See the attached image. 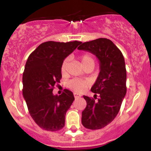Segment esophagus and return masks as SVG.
<instances>
[{
	"label": "esophagus",
	"instance_id": "34e87169",
	"mask_svg": "<svg viewBox=\"0 0 151 151\" xmlns=\"http://www.w3.org/2000/svg\"><path fill=\"white\" fill-rule=\"evenodd\" d=\"M81 96V95L79 94V93H74V98H75V99L79 98Z\"/></svg>",
	"mask_w": 151,
	"mask_h": 151
}]
</instances>
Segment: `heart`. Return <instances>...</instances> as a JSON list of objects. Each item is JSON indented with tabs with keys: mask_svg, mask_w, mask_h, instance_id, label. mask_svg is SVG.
Masks as SVG:
<instances>
[{
	"mask_svg": "<svg viewBox=\"0 0 151 151\" xmlns=\"http://www.w3.org/2000/svg\"><path fill=\"white\" fill-rule=\"evenodd\" d=\"M80 59L83 66L86 65L87 63H89V62H92V63L94 64V60H93L92 56H91L89 54H84V55H83L81 57ZM68 64L69 58H65L61 65V72L62 74H65L67 72ZM87 81L79 79H73L69 81L68 83V87L74 91H77V92H81V91H83L87 87Z\"/></svg>",
	"mask_w": 151,
	"mask_h": 151,
	"instance_id": "b5f03b06",
	"label": "heart"
}]
</instances>
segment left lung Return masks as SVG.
I'll list each match as a JSON object with an SVG mask.
<instances>
[{"instance_id":"1","label":"left lung","mask_w":151,"mask_h":151,"mask_svg":"<svg viewBox=\"0 0 151 151\" xmlns=\"http://www.w3.org/2000/svg\"><path fill=\"white\" fill-rule=\"evenodd\" d=\"M81 44L77 49L93 54L100 63V72L91 89L94 99L84 96L86 106L82 111L81 124L88 129H100L115 119L126 96L125 61L121 50L106 38ZM97 94L100 98L95 101Z\"/></svg>"}]
</instances>
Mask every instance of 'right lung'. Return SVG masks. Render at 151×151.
Segmentation results:
<instances>
[{"instance_id": "right-lung-1", "label": "right lung", "mask_w": 151, "mask_h": 151, "mask_svg": "<svg viewBox=\"0 0 151 151\" xmlns=\"http://www.w3.org/2000/svg\"><path fill=\"white\" fill-rule=\"evenodd\" d=\"M81 42H43L30 54L22 75V94L31 117L41 129L57 131L65 126L66 112L74 97L73 93L64 89L60 96L53 89L62 78L63 60Z\"/></svg>"}]
</instances>
